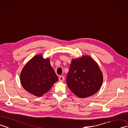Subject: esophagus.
I'll return each mask as SVG.
<instances>
[{
  "mask_svg": "<svg viewBox=\"0 0 128 128\" xmlns=\"http://www.w3.org/2000/svg\"><path fill=\"white\" fill-rule=\"evenodd\" d=\"M59 80L60 82H63L64 80V78L63 76H60L59 77Z\"/></svg>",
  "mask_w": 128,
  "mask_h": 128,
  "instance_id": "obj_1",
  "label": "esophagus"
}]
</instances>
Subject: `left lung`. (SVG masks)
Segmentation results:
<instances>
[{
	"label": "left lung",
	"mask_w": 128,
	"mask_h": 128,
	"mask_svg": "<svg viewBox=\"0 0 128 128\" xmlns=\"http://www.w3.org/2000/svg\"><path fill=\"white\" fill-rule=\"evenodd\" d=\"M103 75L99 65L88 56L73 59L66 77V84L72 93L81 98L96 94L102 84Z\"/></svg>",
	"instance_id": "obj_1"
}]
</instances>
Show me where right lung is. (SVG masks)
Here are the masks:
<instances>
[{"mask_svg": "<svg viewBox=\"0 0 128 128\" xmlns=\"http://www.w3.org/2000/svg\"><path fill=\"white\" fill-rule=\"evenodd\" d=\"M58 80L50 59H44L41 54L32 57L23 67L20 74L23 88L36 96H41L46 93Z\"/></svg>", "mask_w": 128, "mask_h": 128, "instance_id": "obj_1", "label": "right lung"}]
</instances>
